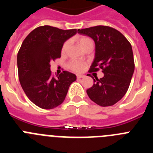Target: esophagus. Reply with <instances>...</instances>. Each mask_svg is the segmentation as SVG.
<instances>
[{
    "instance_id": "1",
    "label": "esophagus",
    "mask_w": 153,
    "mask_h": 153,
    "mask_svg": "<svg viewBox=\"0 0 153 153\" xmlns=\"http://www.w3.org/2000/svg\"><path fill=\"white\" fill-rule=\"evenodd\" d=\"M76 77H77L78 79H81V78L85 77V76L83 75V74H77V75H76Z\"/></svg>"
}]
</instances>
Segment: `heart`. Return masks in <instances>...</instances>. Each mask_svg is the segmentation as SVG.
I'll return each instance as SVG.
<instances>
[{"instance_id":"1","label":"heart","mask_w":153,"mask_h":153,"mask_svg":"<svg viewBox=\"0 0 153 153\" xmlns=\"http://www.w3.org/2000/svg\"><path fill=\"white\" fill-rule=\"evenodd\" d=\"M91 41L90 38L86 37V36H81L80 38L79 39V45L81 47H83L85 44L88 43V42ZM67 47H68V44L67 43H65L63 46V48H62V52H65L66 50H67ZM69 68H70L74 71H76V72H80V71H83L85 68V64L83 63L80 61H78V60H72L70 61V63L68 65Z\"/></svg>"}]
</instances>
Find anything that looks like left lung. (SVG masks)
<instances>
[{
    "label": "left lung",
    "instance_id": "left-lung-1",
    "mask_svg": "<svg viewBox=\"0 0 153 153\" xmlns=\"http://www.w3.org/2000/svg\"><path fill=\"white\" fill-rule=\"evenodd\" d=\"M77 32L95 42V56L90 72L100 68L104 74L100 79L93 77V85L86 90L87 95L100 106H113L124 97L134 73L132 46L120 31L110 27H92Z\"/></svg>",
    "mask_w": 153,
    "mask_h": 153
}]
</instances>
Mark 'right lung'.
Here are the masks:
<instances>
[{
	"instance_id": "obj_1",
	"label": "right lung",
	"mask_w": 153,
	"mask_h": 153,
	"mask_svg": "<svg viewBox=\"0 0 153 153\" xmlns=\"http://www.w3.org/2000/svg\"><path fill=\"white\" fill-rule=\"evenodd\" d=\"M76 32V29L64 30L45 25L31 31L22 43L17 53L19 80L30 100L42 109L60 105L76 79L68 71L53 76L50 64L61 56L63 44Z\"/></svg>"
}]
</instances>
